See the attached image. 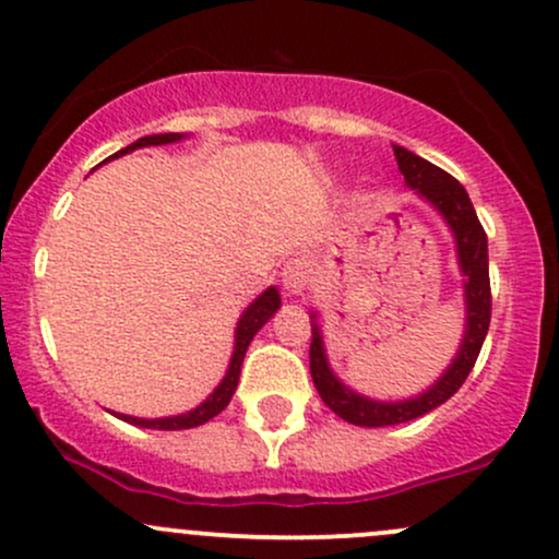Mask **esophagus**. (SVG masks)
Here are the masks:
<instances>
[{
	"mask_svg": "<svg viewBox=\"0 0 559 559\" xmlns=\"http://www.w3.org/2000/svg\"><path fill=\"white\" fill-rule=\"evenodd\" d=\"M281 281H284V289L289 292L292 297H302V294L312 286V281H316V267H312L308 257H294V260L284 265Z\"/></svg>",
	"mask_w": 559,
	"mask_h": 559,
	"instance_id": "34e87169",
	"label": "esophagus"
}]
</instances>
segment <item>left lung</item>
Listing matches in <instances>:
<instances>
[{"label": "left lung", "instance_id": "8db88e82", "mask_svg": "<svg viewBox=\"0 0 559 559\" xmlns=\"http://www.w3.org/2000/svg\"><path fill=\"white\" fill-rule=\"evenodd\" d=\"M397 158L406 188L414 190L421 201H427L435 212L449 225L453 243H456V260L464 278V336L456 349V358L449 369L435 379L419 395L406 401H377V397L360 395L347 388L334 369L329 366L326 345H323V331L318 326L316 310L310 312L312 342H310V373L318 395L340 419L358 427H390L403 421L419 419L429 414L464 384L480 355L490 323V281H488V238L477 219L467 190L459 180H453L449 171H443L427 158L416 156L403 145H392Z\"/></svg>", "mask_w": 559, "mask_h": 559}]
</instances>
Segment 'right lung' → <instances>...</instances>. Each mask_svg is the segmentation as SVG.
<instances>
[{
  "mask_svg": "<svg viewBox=\"0 0 559 559\" xmlns=\"http://www.w3.org/2000/svg\"><path fill=\"white\" fill-rule=\"evenodd\" d=\"M186 138L188 134H182V132L148 134V138H140L138 143L127 145V148L114 153L110 158H119V156H124V153H132L138 148H148V145L180 143V140H186ZM278 308H281V294L275 286H270V289L262 292L260 297H257L254 302H251L249 308L241 312V318H238V323H236V336H233V355H230L228 371H225V377L219 379L217 388L206 395V401H201L195 408H190V411H186V414H177V416H158V419H143V416H130V414H116V416H119L121 421H127V425L145 427V429H190V427H199V425H204V421L214 419L219 411L228 406L233 392H236V388H238V377H241V364H243V355H247L249 342L254 340L257 331L265 326Z\"/></svg>",
  "mask_w": 559,
  "mask_h": 559,
  "instance_id": "obj_1",
  "label": "right lung"
}]
</instances>
